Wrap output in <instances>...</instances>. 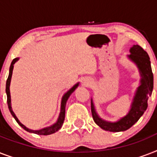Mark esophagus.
Listing matches in <instances>:
<instances>
[{
	"label": "esophagus",
	"instance_id": "obj_1",
	"mask_svg": "<svg viewBox=\"0 0 157 157\" xmlns=\"http://www.w3.org/2000/svg\"><path fill=\"white\" fill-rule=\"evenodd\" d=\"M88 84H89V83H86V85H88Z\"/></svg>",
	"mask_w": 157,
	"mask_h": 157
}]
</instances>
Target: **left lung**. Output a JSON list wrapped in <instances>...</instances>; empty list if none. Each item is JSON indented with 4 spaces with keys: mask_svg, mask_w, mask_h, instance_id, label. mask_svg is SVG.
<instances>
[{
    "mask_svg": "<svg viewBox=\"0 0 157 157\" xmlns=\"http://www.w3.org/2000/svg\"><path fill=\"white\" fill-rule=\"evenodd\" d=\"M129 51L131 54L128 57L136 63L139 68L142 78L141 85L137 90L129 113L115 123L105 121L98 117L94 110L93 101L91 100V112L94 121L100 128L107 131H124L134 125L147 108V100L152 93L153 73L151 71L148 54L139 45H134Z\"/></svg>",
    "mask_w": 157,
    "mask_h": 157,
    "instance_id": "1",
    "label": "left lung"
}]
</instances>
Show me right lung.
Wrapping results in <instances>:
<instances>
[{
	"label": "right lung",
	"instance_id": "add662e5",
	"mask_svg": "<svg viewBox=\"0 0 157 157\" xmlns=\"http://www.w3.org/2000/svg\"><path fill=\"white\" fill-rule=\"evenodd\" d=\"M18 58H15V59H13V61L11 63L10 67V72H9V76L7 78V81H6V94H7V103H8L9 109H10V112L11 115L13 116V118L15 119V121L18 122V124L20 125L22 128L27 130V131L30 132V133H34V134H39V135H49V134H54L55 132H57L63 125V123L64 121V118H65V107H66V103L68 98L70 97L71 94L73 93L74 90L77 88L79 84L77 83L76 85L72 87V88L67 92L65 94L63 95V98H62V103H61V112H60V114H59V119H58V121L55 123L54 124H53L52 126L47 127V128H44L42 129H39V130H32V129H28L27 127L24 126L23 124H21L19 121L18 120V118L16 117L15 114L13 113V110L11 108V104H10V81H11V76H12V72H13V64L15 63L16 61H18Z\"/></svg>",
	"mask_w": 157,
	"mask_h": 157
}]
</instances>
